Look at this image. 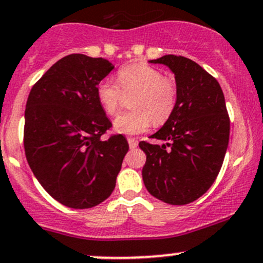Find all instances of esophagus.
<instances>
[{"label":"esophagus","mask_w":263,"mask_h":263,"mask_svg":"<svg viewBox=\"0 0 263 263\" xmlns=\"http://www.w3.org/2000/svg\"><path fill=\"white\" fill-rule=\"evenodd\" d=\"M127 141H128L129 148H135V147H137V145H139V142H137L135 139H131V137H129V139H127Z\"/></svg>","instance_id":"1"}]
</instances>
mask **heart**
I'll use <instances>...</instances> for the list:
<instances>
[{"label": "heart", "instance_id": "obj_1", "mask_svg": "<svg viewBox=\"0 0 263 263\" xmlns=\"http://www.w3.org/2000/svg\"><path fill=\"white\" fill-rule=\"evenodd\" d=\"M117 82L103 81L97 88V97L107 115L115 116L122 107L124 96L135 95L131 107L115 120V131L122 135H139L153 122L162 124L170 118L178 103V85L161 70L139 63L126 65L117 73Z\"/></svg>", "mask_w": 263, "mask_h": 263}]
</instances>
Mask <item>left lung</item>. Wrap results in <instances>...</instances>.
Instances as JSON below:
<instances>
[{
    "instance_id": "left-lung-1",
    "label": "left lung",
    "mask_w": 263,
    "mask_h": 263,
    "mask_svg": "<svg viewBox=\"0 0 263 263\" xmlns=\"http://www.w3.org/2000/svg\"><path fill=\"white\" fill-rule=\"evenodd\" d=\"M175 76L178 103L164 126L151 136L162 145L141 141L146 154L142 179L155 198L184 205L200 198L217 179L229 141V117L217 79L193 60L164 55L150 60Z\"/></svg>"
}]
</instances>
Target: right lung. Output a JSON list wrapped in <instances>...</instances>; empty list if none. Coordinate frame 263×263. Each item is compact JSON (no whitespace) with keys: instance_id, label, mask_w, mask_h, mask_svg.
Masks as SVG:
<instances>
[{"instance_id":"obj_1","label":"right lung","mask_w":263,"mask_h":263,"mask_svg":"<svg viewBox=\"0 0 263 263\" xmlns=\"http://www.w3.org/2000/svg\"><path fill=\"white\" fill-rule=\"evenodd\" d=\"M115 68L103 58H63L31 88L24 146L41 186L63 205L88 209L112 194L128 142L110 128L97 88Z\"/></svg>"}]
</instances>
